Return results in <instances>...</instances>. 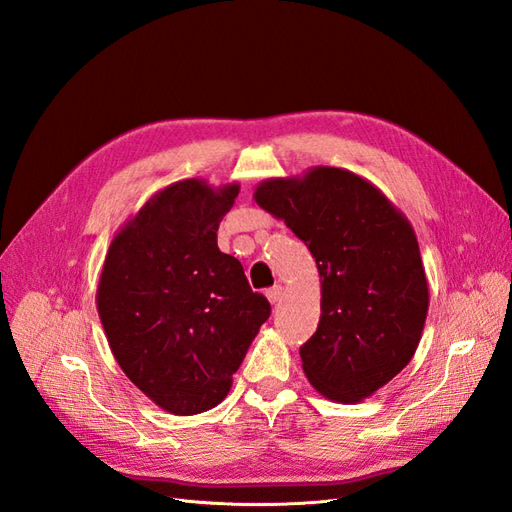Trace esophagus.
Instances as JSON below:
<instances>
[{"label":"esophagus","mask_w":512,"mask_h":512,"mask_svg":"<svg viewBox=\"0 0 512 512\" xmlns=\"http://www.w3.org/2000/svg\"><path fill=\"white\" fill-rule=\"evenodd\" d=\"M265 294H267V299H269V303H271V305L280 303V299H282V286H280V284H275V286H273V288H269Z\"/></svg>","instance_id":"34e87169"}]
</instances>
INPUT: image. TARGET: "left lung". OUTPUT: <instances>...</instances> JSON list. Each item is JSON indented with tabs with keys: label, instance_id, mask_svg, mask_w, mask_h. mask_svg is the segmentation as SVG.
I'll use <instances>...</instances> for the list:
<instances>
[{
	"label": "left lung",
	"instance_id": "1",
	"mask_svg": "<svg viewBox=\"0 0 512 512\" xmlns=\"http://www.w3.org/2000/svg\"><path fill=\"white\" fill-rule=\"evenodd\" d=\"M254 200L316 258L320 322L299 350L307 380L327 399L359 404L421 342L429 288L412 224L374 183L335 166L265 179Z\"/></svg>",
	"mask_w": 512,
	"mask_h": 512
}]
</instances>
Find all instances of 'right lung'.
Returning a JSON list of instances; mask_svg holds the SVG:
<instances>
[{"label": "right lung", "mask_w": 512, "mask_h": 512, "mask_svg": "<svg viewBox=\"0 0 512 512\" xmlns=\"http://www.w3.org/2000/svg\"><path fill=\"white\" fill-rule=\"evenodd\" d=\"M239 183L166 185L119 228L96 292L115 361L138 391L177 416L222 404L271 314L218 228Z\"/></svg>", "instance_id": "1"}]
</instances>
